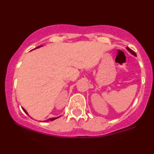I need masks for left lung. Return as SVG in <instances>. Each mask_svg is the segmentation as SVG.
I'll return each mask as SVG.
<instances>
[{
  "label": "left lung",
  "mask_w": 154,
  "mask_h": 154,
  "mask_svg": "<svg viewBox=\"0 0 154 154\" xmlns=\"http://www.w3.org/2000/svg\"><path fill=\"white\" fill-rule=\"evenodd\" d=\"M127 49H128V51H130V52H131V54H133V55H134V56H136V53H135V52H134V51H133L132 49H130V48H128V47H127Z\"/></svg>",
  "instance_id": "obj_1"
}]
</instances>
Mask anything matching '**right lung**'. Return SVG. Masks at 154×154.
<instances>
[{"instance_id":"add662e5","label":"right lung","mask_w":154,"mask_h":154,"mask_svg":"<svg viewBox=\"0 0 154 154\" xmlns=\"http://www.w3.org/2000/svg\"><path fill=\"white\" fill-rule=\"evenodd\" d=\"M40 47H41V46H40ZM36 47V48H38V47ZM22 109H23V110L24 111V112H25V113H26V114L28 115V112H26V110L25 109L23 108V107H22ZM59 118V117H57V118H49V119L47 120V121H50V120H51H51H54L57 119V118Z\"/></svg>"}]
</instances>
